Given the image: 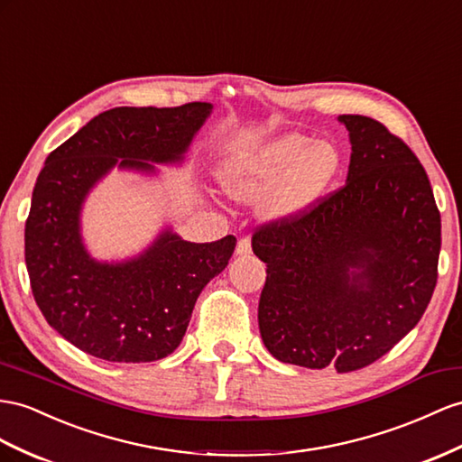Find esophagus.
<instances>
[{
    "label": "esophagus",
    "instance_id": "esophagus-1",
    "mask_svg": "<svg viewBox=\"0 0 462 462\" xmlns=\"http://www.w3.org/2000/svg\"><path fill=\"white\" fill-rule=\"evenodd\" d=\"M236 254H238V255L252 254V242H250V238H240L238 240V245H236Z\"/></svg>",
    "mask_w": 462,
    "mask_h": 462
}]
</instances>
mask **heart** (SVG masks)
Wrapping results in <instances>:
<instances>
[{"label": "heart", "instance_id": "obj_1", "mask_svg": "<svg viewBox=\"0 0 462 462\" xmlns=\"http://www.w3.org/2000/svg\"><path fill=\"white\" fill-rule=\"evenodd\" d=\"M341 170L339 150L328 140L285 134L230 160L220 181L238 200L262 197L265 220L281 222L302 215L334 183Z\"/></svg>", "mask_w": 462, "mask_h": 462}]
</instances>
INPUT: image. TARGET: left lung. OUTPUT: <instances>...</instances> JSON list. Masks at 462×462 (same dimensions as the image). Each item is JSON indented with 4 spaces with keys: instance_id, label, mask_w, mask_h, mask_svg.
I'll return each instance as SVG.
<instances>
[{
    "instance_id": "left-lung-1",
    "label": "left lung",
    "mask_w": 462,
    "mask_h": 462,
    "mask_svg": "<svg viewBox=\"0 0 462 462\" xmlns=\"http://www.w3.org/2000/svg\"><path fill=\"white\" fill-rule=\"evenodd\" d=\"M349 130L346 185L309 212L262 226L267 263L259 332L281 363L363 369L413 329L431 300L441 215L423 165L374 118L339 115Z\"/></svg>"
}]
</instances>
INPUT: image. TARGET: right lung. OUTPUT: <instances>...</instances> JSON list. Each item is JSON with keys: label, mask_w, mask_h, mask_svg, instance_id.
<instances>
[{"label": "right lung", "mask_w": 462, "mask_h": 462, "mask_svg": "<svg viewBox=\"0 0 462 462\" xmlns=\"http://www.w3.org/2000/svg\"><path fill=\"white\" fill-rule=\"evenodd\" d=\"M210 113V103L115 107L44 162L25 224L31 289L46 322L93 357H168L181 344L200 291L230 262L234 236L193 244L168 226L125 262H97L81 238V207L105 175L115 168L153 175V163H181Z\"/></svg>", "instance_id": "add662e5"}]
</instances>
